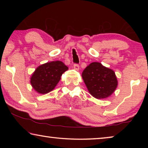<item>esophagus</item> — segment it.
Returning a JSON list of instances; mask_svg holds the SVG:
<instances>
[{"label":"esophagus","mask_w":148,"mask_h":148,"mask_svg":"<svg viewBox=\"0 0 148 148\" xmlns=\"http://www.w3.org/2000/svg\"><path fill=\"white\" fill-rule=\"evenodd\" d=\"M74 69L76 70V71H79V64H74Z\"/></svg>","instance_id":"34e87169"}]
</instances>
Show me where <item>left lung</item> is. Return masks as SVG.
Instances as JSON below:
<instances>
[{
	"label": "left lung",
	"instance_id": "obj_1",
	"mask_svg": "<svg viewBox=\"0 0 148 148\" xmlns=\"http://www.w3.org/2000/svg\"><path fill=\"white\" fill-rule=\"evenodd\" d=\"M82 77L90 93L98 99L108 97L117 86L115 72L100 62H94L87 66L82 72Z\"/></svg>",
	"mask_w": 148,
	"mask_h": 148
}]
</instances>
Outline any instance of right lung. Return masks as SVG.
Returning <instances> with one entry per match:
<instances>
[{"mask_svg":"<svg viewBox=\"0 0 148 148\" xmlns=\"http://www.w3.org/2000/svg\"><path fill=\"white\" fill-rule=\"evenodd\" d=\"M68 69L60 61L47 62L36 69L31 78V84L39 93H47L55 88L62 73Z\"/></svg>","mask_w":148,"mask_h":148,"instance_id":"add662e5","label":"right lung"}]
</instances>
